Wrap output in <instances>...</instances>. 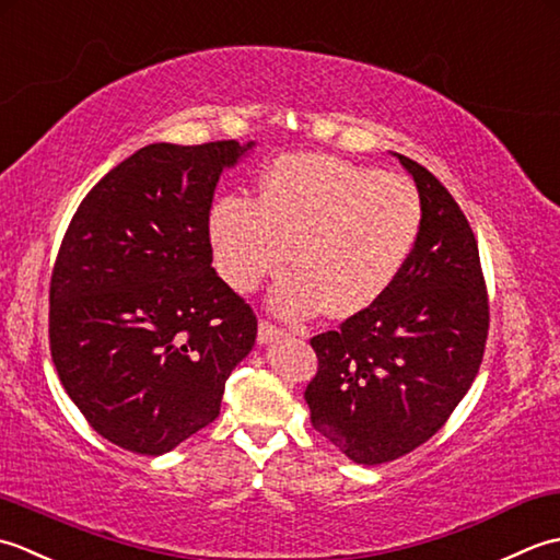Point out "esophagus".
<instances>
[{"mask_svg":"<svg viewBox=\"0 0 560 560\" xmlns=\"http://www.w3.org/2000/svg\"><path fill=\"white\" fill-rule=\"evenodd\" d=\"M288 336H290L288 330L272 326L270 322H260L258 324V343L260 346H268V343H272V340H282V338H288Z\"/></svg>","mask_w":560,"mask_h":560,"instance_id":"obj_1","label":"esophagus"}]
</instances>
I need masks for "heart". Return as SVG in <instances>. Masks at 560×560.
I'll return each mask as SVG.
<instances>
[{
    "label": "heart",
    "mask_w": 560,
    "mask_h": 560,
    "mask_svg": "<svg viewBox=\"0 0 560 560\" xmlns=\"http://www.w3.org/2000/svg\"><path fill=\"white\" fill-rule=\"evenodd\" d=\"M420 226L423 205L406 178L328 154L278 159L258 200L226 196L210 214L217 266L238 292L278 272L292 248L296 268L270 296L288 316L370 310L401 276Z\"/></svg>",
    "instance_id": "1"
}]
</instances>
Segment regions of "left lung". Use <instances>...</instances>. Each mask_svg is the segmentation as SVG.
Returning a JSON list of instances; mask_svg holds the SVG:
<instances>
[{"instance_id":"obj_1","label":"left lung","mask_w":560,"mask_h":560,"mask_svg":"<svg viewBox=\"0 0 560 560\" xmlns=\"http://www.w3.org/2000/svg\"><path fill=\"white\" fill-rule=\"evenodd\" d=\"M423 226L380 302L312 338V425L364 466L394 462L447 423L481 368L488 296L476 236L440 180L404 154Z\"/></svg>"}]
</instances>
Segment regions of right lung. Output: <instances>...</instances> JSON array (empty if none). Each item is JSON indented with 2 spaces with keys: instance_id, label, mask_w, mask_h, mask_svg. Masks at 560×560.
<instances>
[{
  "instance_id": "add662e5",
  "label": "right lung",
  "mask_w": 560,
  "mask_h": 560,
  "mask_svg": "<svg viewBox=\"0 0 560 560\" xmlns=\"http://www.w3.org/2000/svg\"><path fill=\"white\" fill-rule=\"evenodd\" d=\"M256 142L147 144L89 190L50 280V352L101 438L178 447L220 416L256 343L250 306L212 268L217 180Z\"/></svg>"
}]
</instances>
